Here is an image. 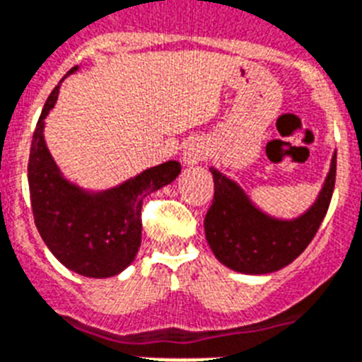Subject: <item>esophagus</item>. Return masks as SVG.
Segmentation results:
<instances>
[{
  "instance_id": "34e87169",
  "label": "esophagus",
  "mask_w": 362,
  "mask_h": 362,
  "mask_svg": "<svg viewBox=\"0 0 362 362\" xmlns=\"http://www.w3.org/2000/svg\"><path fill=\"white\" fill-rule=\"evenodd\" d=\"M209 153H211V148H209V144L205 143V139L202 137L188 139V143L183 151L185 165H197V163L205 160L206 157H209Z\"/></svg>"
}]
</instances>
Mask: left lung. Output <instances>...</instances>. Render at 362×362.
I'll return each instance as SVG.
<instances>
[{
    "mask_svg": "<svg viewBox=\"0 0 362 362\" xmlns=\"http://www.w3.org/2000/svg\"><path fill=\"white\" fill-rule=\"evenodd\" d=\"M214 199L205 216V236L212 252L227 267L247 274L282 269L304 252L328 212L337 174V153L322 192L310 211L293 221L265 216L251 205L234 181L211 168Z\"/></svg>",
    "mask_w": 362,
    "mask_h": 362,
    "instance_id": "1",
    "label": "left lung"
}]
</instances>
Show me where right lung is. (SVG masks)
Listing matches in <instances>:
<instances>
[{
    "label": "right lung",
    "instance_id": "add662e5",
    "mask_svg": "<svg viewBox=\"0 0 362 362\" xmlns=\"http://www.w3.org/2000/svg\"><path fill=\"white\" fill-rule=\"evenodd\" d=\"M57 97L58 86L43 106L30 144L29 190L34 223L45 245L67 269L89 278L113 276L134 262L141 247V212L146 196L172 183L181 165L168 160L104 194L82 192L62 177L43 143V119Z\"/></svg>",
    "mask_w": 362,
    "mask_h": 362
}]
</instances>
